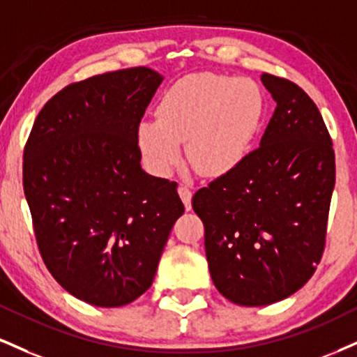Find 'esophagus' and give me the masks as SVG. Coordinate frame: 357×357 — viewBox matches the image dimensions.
Returning <instances> with one entry per match:
<instances>
[{
	"instance_id": "1",
	"label": "esophagus",
	"mask_w": 357,
	"mask_h": 357,
	"mask_svg": "<svg viewBox=\"0 0 357 357\" xmlns=\"http://www.w3.org/2000/svg\"><path fill=\"white\" fill-rule=\"evenodd\" d=\"M178 192H179V197H181L184 206H186V209L190 211V209H191V197H192V192L190 190V186H186V184H179Z\"/></svg>"
}]
</instances>
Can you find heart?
Returning a JSON list of instances; mask_svg holds the SVG:
<instances>
[{"instance_id": "b5f03b06", "label": "heart", "mask_w": 357, "mask_h": 357, "mask_svg": "<svg viewBox=\"0 0 357 357\" xmlns=\"http://www.w3.org/2000/svg\"><path fill=\"white\" fill-rule=\"evenodd\" d=\"M263 113V94L251 79L191 75L162 94L158 119L137 124V146L160 176L181 160V143L201 174L221 176L246 160Z\"/></svg>"}]
</instances>
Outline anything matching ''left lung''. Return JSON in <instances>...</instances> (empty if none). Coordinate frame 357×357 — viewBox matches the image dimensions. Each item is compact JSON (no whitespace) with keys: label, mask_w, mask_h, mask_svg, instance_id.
I'll return each mask as SVG.
<instances>
[{"label":"left lung","mask_w":357,"mask_h":357,"mask_svg":"<svg viewBox=\"0 0 357 357\" xmlns=\"http://www.w3.org/2000/svg\"><path fill=\"white\" fill-rule=\"evenodd\" d=\"M261 81L276 109L259 148L192 196L214 286L239 306L289 298L314 274L336 181L314 101L284 78L264 73Z\"/></svg>","instance_id":"obj_1"}]
</instances>
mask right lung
<instances>
[{"instance_id": "add662e5", "label": "right lung", "mask_w": 357, "mask_h": 357, "mask_svg": "<svg viewBox=\"0 0 357 357\" xmlns=\"http://www.w3.org/2000/svg\"><path fill=\"white\" fill-rule=\"evenodd\" d=\"M162 79L139 66L66 86L40 111L24 148V196L43 261L93 306H124L149 289L184 213L178 184L141 167L136 139Z\"/></svg>"}]
</instances>
